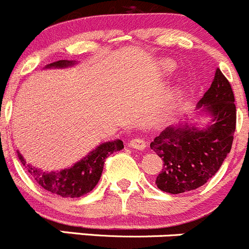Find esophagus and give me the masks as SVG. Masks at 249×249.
<instances>
[{
	"label": "esophagus",
	"mask_w": 249,
	"mask_h": 249,
	"mask_svg": "<svg viewBox=\"0 0 249 249\" xmlns=\"http://www.w3.org/2000/svg\"><path fill=\"white\" fill-rule=\"evenodd\" d=\"M128 146H129V148L138 149V150H143V149H145L146 143H145V141H144V139L134 138V139H132L131 142H129Z\"/></svg>",
	"instance_id": "1"
}]
</instances>
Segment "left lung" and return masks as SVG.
Segmentation results:
<instances>
[{
  "label": "left lung",
  "instance_id": "left-lung-1",
  "mask_svg": "<svg viewBox=\"0 0 249 249\" xmlns=\"http://www.w3.org/2000/svg\"><path fill=\"white\" fill-rule=\"evenodd\" d=\"M197 108L210 113L213 122L209 126L203 129L188 123L170 126L150 143V148L164 161L155 183L166 193H183L207 183L219 171L232 146L235 96L219 68Z\"/></svg>",
  "mask_w": 249,
  "mask_h": 249
}]
</instances>
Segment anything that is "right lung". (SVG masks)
<instances>
[{
	"label": "right lung",
	"instance_id": "obj_1",
	"mask_svg": "<svg viewBox=\"0 0 249 249\" xmlns=\"http://www.w3.org/2000/svg\"><path fill=\"white\" fill-rule=\"evenodd\" d=\"M74 61L60 60L50 63L46 68H63L74 65ZM123 149V142L117 139L113 142H106L100 144L95 150L89 153V155L83 158L80 161L73 165L72 167L61 170L56 172H44L36 167L28 164L19 151L18 159L23 166L27 169L30 176L36 181L39 186L49 191L50 193L56 194L63 198H78L93 191L94 187L101 177L105 159L110 154Z\"/></svg>",
	"mask_w": 249,
	"mask_h": 249
}]
</instances>
